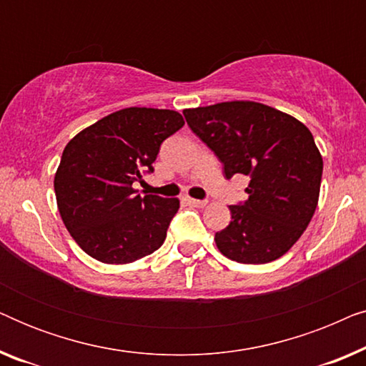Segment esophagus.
<instances>
[{"instance_id": "esophagus-1", "label": "esophagus", "mask_w": 366, "mask_h": 366, "mask_svg": "<svg viewBox=\"0 0 366 366\" xmlns=\"http://www.w3.org/2000/svg\"><path fill=\"white\" fill-rule=\"evenodd\" d=\"M184 202L188 204H192V207H197V208H203L207 207V202L204 199H194V198H184Z\"/></svg>"}]
</instances>
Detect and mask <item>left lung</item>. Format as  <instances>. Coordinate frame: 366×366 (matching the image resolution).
Masks as SVG:
<instances>
[{
	"label": "left lung",
	"instance_id": "8db88e82",
	"mask_svg": "<svg viewBox=\"0 0 366 366\" xmlns=\"http://www.w3.org/2000/svg\"><path fill=\"white\" fill-rule=\"evenodd\" d=\"M188 127L223 163L224 177L247 174L248 199L214 234L224 257L262 264L283 257L318 204L323 159L302 122L257 102L183 109Z\"/></svg>",
	"mask_w": 366,
	"mask_h": 366
}]
</instances>
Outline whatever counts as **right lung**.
I'll return each instance as SVG.
<instances>
[{
    "label": "right lung",
    "instance_id": "right-lung-1",
    "mask_svg": "<svg viewBox=\"0 0 366 366\" xmlns=\"http://www.w3.org/2000/svg\"><path fill=\"white\" fill-rule=\"evenodd\" d=\"M184 124L178 112L124 108L79 132L63 149L54 193L64 227L79 248L108 264L133 263L167 238L178 198L138 194L162 144Z\"/></svg>",
    "mask_w": 366,
    "mask_h": 366
}]
</instances>
